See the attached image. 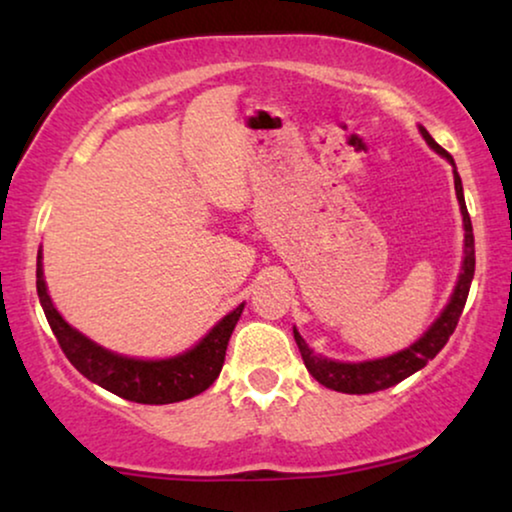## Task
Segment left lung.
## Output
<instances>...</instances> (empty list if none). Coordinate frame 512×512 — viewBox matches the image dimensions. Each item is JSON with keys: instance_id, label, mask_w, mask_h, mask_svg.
<instances>
[{"instance_id": "1", "label": "left lung", "mask_w": 512, "mask_h": 512, "mask_svg": "<svg viewBox=\"0 0 512 512\" xmlns=\"http://www.w3.org/2000/svg\"><path fill=\"white\" fill-rule=\"evenodd\" d=\"M422 130V137L429 142L433 151H438L440 156H445L454 165L450 153H447L443 146H440L436 139H433L426 128ZM454 191H457V200L461 205V216H464V268H461L457 289H454L450 303L440 314L436 324H433L429 331H426L422 338H419L415 345H410L403 352L394 356H387V359H375V361H363V363H340L324 359V356L314 354L310 347L305 345V340L300 338V333L293 328V338H296V345L300 349V356H303L305 368L310 370V375L324 387L333 391H342V394H373V391H382L394 387V384L403 382L405 377L417 373L419 368H424L433 356H436L440 349L447 345L454 328L459 324L461 312H464L468 291H471L473 272H475V242H473V226L471 216H468L466 200H464V188H461V179L457 170H454Z\"/></svg>"}]
</instances>
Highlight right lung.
Masks as SVG:
<instances>
[{"label": "right lung", "mask_w": 512, "mask_h": 512, "mask_svg": "<svg viewBox=\"0 0 512 512\" xmlns=\"http://www.w3.org/2000/svg\"><path fill=\"white\" fill-rule=\"evenodd\" d=\"M37 293L39 303L44 307L48 326H51L53 335L58 338V345L65 352L69 363L83 377L100 384L102 389L111 391V394L146 405L186 401V398L198 396L212 387L221 373L223 361H226L230 333H233L237 319H240L244 310V305H240L230 314H226L191 352L163 361H139L107 352V349L90 342L86 335L74 331L60 317V312L55 310L46 293L44 270H41V251L37 263Z\"/></svg>", "instance_id": "add662e5"}]
</instances>
